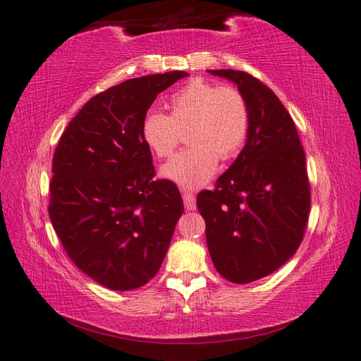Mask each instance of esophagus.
Wrapping results in <instances>:
<instances>
[{
  "label": "esophagus",
  "instance_id": "esophagus-1",
  "mask_svg": "<svg viewBox=\"0 0 361 361\" xmlns=\"http://www.w3.org/2000/svg\"><path fill=\"white\" fill-rule=\"evenodd\" d=\"M181 195H183L184 206H186L188 211H195V209H197V201H195V195L192 194L190 190H181Z\"/></svg>",
  "mask_w": 361,
  "mask_h": 361
}]
</instances>
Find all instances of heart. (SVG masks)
I'll return each instance as SVG.
<instances>
[{"label":"heart","mask_w":361,"mask_h":361,"mask_svg":"<svg viewBox=\"0 0 361 361\" xmlns=\"http://www.w3.org/2000/svg\"><path fill=\"white\" fill-rule=\"evenodd\" d=\"M249 106L232 86L190 80L169 98V115L149 111L141 123V140L158 158L173 154L186 130L190 147L161 167L164 178L186 189L211 181L220 160H229L245 142L249 130Z\"/></svg>","instance_id":"b5f03b06"}]
</instances>
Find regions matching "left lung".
<instances>
[{
	"mask_svg": "<svg viewBox=\"0 0 361 361\" xmlns=\"http://www.w3.org/2000/svg\"><path fill=\"white\" fill-rule=\"evenodd\" d=\"M235 82L249 106L246 145L201 190L197 207L215 269L232 283L272 274L297 252L311 207L306 155L295 123L274 92L241 71H207Z\"/></svg>",
	"mask_w": 361,
	"mask_h": 361,
	"instance_id": "8db88e82",
	"label": "left lung"
}]
</instances>
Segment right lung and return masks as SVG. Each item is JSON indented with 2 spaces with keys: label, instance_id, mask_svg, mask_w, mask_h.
<instances>
[{
  "label": "right lung",
  "instance_id": "1",
  "mask_svg": "<svg viewBox=\"0 0 361 361\" xmlns=\"http://www.w3.org/2000/svg\"><path fill=\"white\" fill-rule=\"evenodd\" d=\"M188 72L123 81L90 98L54 154L49 216L69 258L112 290L152 280L184 206L172 181L154 180L141 123L160 92Z\"/></svg>",
  "mask_w": 361,
  "mask_h": 361
}]
</instances>
